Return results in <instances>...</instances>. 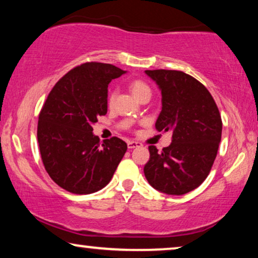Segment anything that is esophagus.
<instances>
[{
	"label": "esophagus",
	"mask_w": 258,
	"mask_h": 258,
	"mask_svg": "<svg viewBox=\"0 0 258 258\" xmlns=\"http://www.w3.org/2000/svg\"><path fill=\"white\" fill-rule=\"evenodd\" d=\"M142 144L140 142H137V141H128V148L129 149H134V148H137V147H141Z\"/></svg>",
	"instance_id": "esophagus-1"
}]
</instances>
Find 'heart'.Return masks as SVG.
I'll return each mask as SVG.
<instances>
[{
    "instance_id": "obj_1",
    "label": "heart",
    "mask_w": 258,
    "mask_h": 258,
    "mask_svg": "<svg viewBox=\"0 0 258 258\" xmlns=\"http://www.w3.org/2000/svg\"><path fill=\"white\" fill-rule=\"evenodd\" d=\"M130 88H132L133 94L135 95L139 100L142 96H144V95H151V90H150L149 86H148L147 83H144L143 81H134V82L132 83V86H130ZM115 97H116V91H112V93L109 95V98H108L109 104L114 103Z\"/></svg>"
}]
</instances>
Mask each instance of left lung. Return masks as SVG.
Wrapping results in <instances>:
<instances>
[{"label": "left lung", "instance_id": "8db88e82", "mask_svg": "<svg viewBox=\"0 0 258 258\" xmlns=\"http://www.w3.org/2000/svg\"><path fill=\"white\" fill-rule=\"evenodd\" d=\"M162 95L155 128L171 132L170 146L162 153L150 146L144 175L154 189L184 195L202 184L216 158L222 119L213 96L202 83L177 70H146Z\"/></svg>", "mask_w": 258, "mask_h": 258}]
</instances>
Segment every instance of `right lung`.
<instances>
[{
  "mask_svg": "<svg viewBox=\"0 0 258 258\" xmlns=\"http://www.w3.org/2000/svg\"><path fill=\"white\" fill-rule=\"evenodd\" d=\"M126 72L108 63H83L49 93L38 116L37 141L44 168L56 184L79 195L110 182L124 156L118 137L100 142L93 124L108 111V84Z\"/></svg>",
  "mask_w": 258,
  "mask_h": 258,
  "instance_id": "add662e5",
  "label": "right lung"
}]
</instances>
